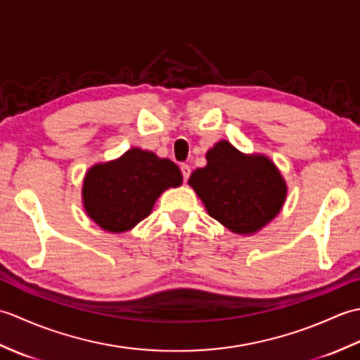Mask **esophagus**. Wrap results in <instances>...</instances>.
Here are the masks:
<instances>
[{"label": "esophagus", "mask_w": 360, "mask_h": 360, "mask_svg": "<svg viewBox=\"0 0 360 360\" xmlns=\"http://www.w3.org/2000/svg\"><path fill=\"white\" fill-rule=\"evenodd\" d=\"M181 172H182V178H184V181H188L190 173H192V168H190L187 164H182L181 165Z\"/></svg>", "instance_id": "esophagus-1"}]
</instances>
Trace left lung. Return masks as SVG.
<instances>
[{
  "mask_svg": "<svg viewBox=\"0 0 360 360\" xmlns=\"http://www.w3.org/2000/svg\"><path fill=\"white\" fill-rule=\"evenodd\" d=\"M207 165L188 179L209 215L229 231L252 235L278 215L286 182L264 155H244L231 142L219 141L205 155Z\"/></svg>",
  "mask_w": 360,
  "mask_h": 360,
  "instance_id": "left-lung-1",
  "label": "left lung"
}]
</instances>
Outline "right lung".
I'll list each match as a JSON object with an SVG mask.
<instances>
[{"instance_id":"right-lung-1","label":"right lung","mask_w":360,"mask_h":360,"mask_svg":"<svg viewBox=\"0 0 360 360\" xmlns=\"http://www.w3.org/2000/svg\"><path fill=\"white\" fill-rule=\"evenodd\" d=\"M181 182V170L173 160L131 148L116 160L89 168L82 188L83 205L103 231L122 233L150 215L164 190Z\"/></svg>"}]
</instances>
